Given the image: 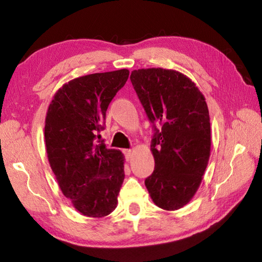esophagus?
I'll return each mask as SVG.
<instances>
[{
  "mask_svg": "<svg viewBox=\"0 0 262 262\" xmlns=\"http://www.w3.org/2000/svg\"><path fill=\"white\" fill-rule=\"evenodd\" d=\"M123 154H125V156H126V159L127 161H129V159L132 158V156H133V151L130 149H126V150H123Z\"/></svg>",
  "mask_w": 262,
  "mask_h": 262,
  "instance_id": "obj_1",
  "label": "esophagus"
}]
</instances>
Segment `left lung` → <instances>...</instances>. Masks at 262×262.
Segmentation results:
<instances>
[{"mask_svg": "<svg viewBox=\"0 0 262 262\" xmlns=\"http://www.w3.org/2000/svg\"><path fill=\"white\" fill-rule=\"evenodd\" d=\"M130 81L150 122L155 170L144 184L155 205L177 210L192 200L210 156V119L195 83L171 69L132 72ZM158 122L162 127H156Z\"/></svg>", "mask_w": 262, "mask_h": 262, "instance_id": "obj_1", "label": "left lung"}]
</instances>
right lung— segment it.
Here are the masks:
<instances>
[{
  "mask_svg": "<svg viewBox=\"0 0 262 262\" xmlns=\"http://www.w3.org/2000/svg\"><path fill=\"white\" fill-rule=\"evenodd\" d=\"M128 76L129 70L120 69L72 79L48 106V162L62 193L84 216L104 217L117 208L125 179L123 155L106 148L99 133L111 100Z\"/></svg>",
  "mask_w": 262,
  "mask_h": 262,
  "instance_id": "obj_1",
  "label": "right lung"
}]
</instances>
